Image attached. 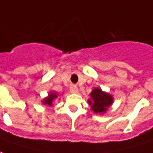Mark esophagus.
Masks as SVG:
<instances>
[{"mask_svg":"<svg viewBox=\"0 0 153 153\" xmlns=\"http://www.w3.org/2000/svg\"><path fill=\"white\" fill-rule=\"evenodd\" d=\"M70 92L72 94H77L78 92H79V90H78L77 86L75 85H71V87H70Z\"/></svg>","mask_w":153,"mask_h":153,"instance_id":"esophagus-1","label":"esophagus"}]
</instances>
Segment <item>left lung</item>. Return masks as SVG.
Instances as JSON below:
<instances>
[{"label":"left lung","mask_w":153,"mask_h":153,"mask_svg":"<svg viewBox=\"0 0 153 153\" xmlns=\"http://www.w3.org/2000/svg\"><path fill=\"white\" fill-rule=\"evenodd\" d=\"M90 99L88 100V103L91 107V110L95 113L103 114L113 103L112 94L102 91L100 88H94L90 94Z\"/></svg>","instance_id":"8db88e82"}]
</instances>
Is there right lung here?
<instances>
[{
	"instance_id": "add662e5",
	"label": "right lung",
	"mask_w": 153,
	"mask_h": 153,
	"mask_svg": "<svg viewBox=\"0 0 153 153\" xmlns=\"http://www.w3.org/2000/svg\"><path fill=\"white\" fill-rule=\"evenodd\" d=\"M58 94L55 91H51L50 93L48 94V96L45 97V99L42 100L41 102L44 104V105H48V106H52L53 104V100H55L58 98Z\"/></svg>"
}]
</instances>
